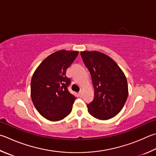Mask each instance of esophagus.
I'll return each instance as SVG.
<instances>
[{"instance_id": "34e87169", "label": "esophagus", "mask_w": 156, "mask_h": 156, "mask_svg": "<svg viewBox=\"0 0 156 156\" xmlns=\"http://www.w3.org/2000/svg\"><path fill=\"white\" fill-rule=\"evenodd\" d=\"M78 95H79V97H82V96H83V91H82V90H80V91H79Z\"/></svg>"}]
</instances>
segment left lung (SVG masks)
<instances>
[{
  "label": "left lung",
  "instance_id": "8db88e82",
  "mask_svg": "<svg viewBox=\"0 0 156 156\" xmlns=\"http://www.w3.org/2000/svg\"><path fill=\"white\" fill-rule=\"evenodd\" d=\"M80 55L91 76L95 89L94 99L87 105L88 112L100 120L114 117L123 108L128 95L125 74L105 54L84 51Z\"/></svg>",
  "mask_w": 156,
  "mask_h": 156
}]
</instances>
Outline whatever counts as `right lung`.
<instances>
[{
  "label": "right lung",
  "mask_w": 156,
  "mask_h": 156,
  "mask_svg": "<svg viewBox=\"0 0 156 156\" xmlns=\"http://www.w3.org/2000/svg\"><path fill=\"white\" fill-rule=\"evenodd\" d=\"M78 55V51L64 50L54 52L33 73L31 99L39 114L48 120H61L72 111L76 98L67 89L71 80L66 76V70Z\"/></svg>",
  "instance_id": "1"
}]
</instances>
